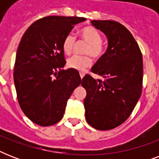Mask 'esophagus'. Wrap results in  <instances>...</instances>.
I'll return each mask as SVG.
<instances>
[{"instance_id": "34e87169", "label": "esophagus", "mask_w": 159, "mask_h": 159, "mask_svg": "<svg viewBox=\"0 0 159 159\" xmlns=\"http://www.w3.org/2000/svg\"><path fill=\"white\" fill-rule=\"evenodd\" d=\"M85 76V73L84 72H80V77H81V79H82L83 78V77Z\"/></svg>"}]
</instances>
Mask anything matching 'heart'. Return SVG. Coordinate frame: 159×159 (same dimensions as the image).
<instances>
[{"label": "heart", "instance_id": "1", "mask_svg": "<svg viewBox=\"0 0 159 159\" xmlns=\"http://www.w3.org/2000/svg\"><path fill=\"white\" fill-rule=\"evenodd\" d=\"M80 38L86 41L87 46L85 53L91 54L95 58H100L106 52V46L102 41V35L97 30L92 26H86L79 31ZM76 43V39L72 34H68L64 38L62 43V51L65 54L72 53ZM92 64V59L89 55L79 56L73 55L67 60V67L77 71H83Z\"/></svg>", "mask_w": 159, "mask_h": 159}]
</instances>
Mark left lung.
Returning a JSON list of instances; mask_svg holds the SVG:
<instances>
[{
	"mask_svg": "<svg viewBox=\"0 0 159 159\" xmlns=\"http://www.w3.org/2000/svg\"><path fill=\"white\" fill-rule=\"evenodd\" d=\"M95 28L108 39L106 52L92 72L104 77L94 79L87 74L82 86L87 123L99 130L120 125L130 116L142 92L143 59L138 43L131 33L114 20H92Z\"/></svg>",
	"mask_w": 159,
	"mask_h": 159,
	"instance_id": "8db88e82",
	"label": "left lung"
}]
</instances>
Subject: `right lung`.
<instances>
[{"instance_id": "obj_1", "label": "right lung", "mask_w": 159, "mask_h": 159, "mask_svg": "<svg viewBox=\"0 0 159 159\" xmlns=\"http://www.w3.org/2000/svg\"><path fill=\"white\" fill-rule=\"evenodd\" d=\"M83 17L47 16L31 25L16 53L14 82L19 104L36 125H53L63 116L67 100L82 82L79 72L62 69V43Z\"/></svg>"}]
</instances>
